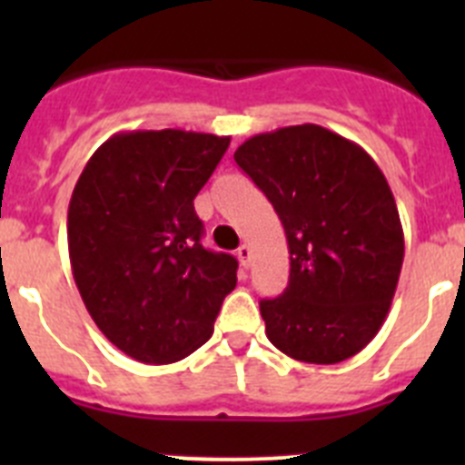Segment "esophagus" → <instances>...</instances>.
Returning a JSON list of instances; mask_svg holds the SVG:
<instances>
[{
    "label": "esophagus",
    "instance_id": "1",
    "mask_svg": "<svg viewBox=\"0 0 465 465\" xmlns=\"http://www.w3.org/2000/svg\"><path fill=\"white\" fill-rule=\"evenodd\" d=\"M237 258H240V262L244 268H249V262H252V246L242 244L240 249H237Z\"/></svg>",
    "mask_w": 465,
    "mask_h": 465
}]
</instances>
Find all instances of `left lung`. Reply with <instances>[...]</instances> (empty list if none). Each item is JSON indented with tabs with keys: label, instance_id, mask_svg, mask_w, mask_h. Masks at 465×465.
<instances>
[{
	"label": "left lung",
	"instance_id": "left-lung-1",
	"mask_svg": "<svg viewBox=\"0 0 465 465\" xmlns=\"http://www.w3.org/2000/svg\"><path fill=\"white\" fill-rule=\"evenodd\" d=\"M235 163L265 193L289 242V286L261 300L265 335L286 356L331 365L380 332L405 240L375 160L328 127H279L246 139Z\"/></svg>",
	"mask_w": 465,
	"mask_h": 465
}]
</instances>
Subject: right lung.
<instances>
[{
  "label": "right lung",
  "instance_id": "obj_1",
  "mask_svg": "<svg viewBox=\"0 0 465 465\" xmlns=\"http://www.w3.org/2000/svg\"><path fill=\"white\" fill-rule=\"evenodd\" d=\"M230 137L133 130L90 155L67 212L69 262L104 338L142 363L186 359L213 332L237 261L200 244L193 200Z\"/></svg>",
  "mask_w": 465,
  "mask_h": 465
}]
</instances>
